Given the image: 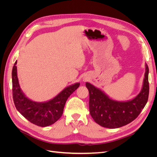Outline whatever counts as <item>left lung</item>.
Returning a JSON list of instances; mask_svg holds the SVG:
<instances>
[{
	"label": "left lung",
	"mask_w": 157,
	"mask_h": 157,
	"mask_svg": "<svg viewBox=\"0 0 157 157\" xmlns=\"http://www.w3.org/2000/svg\"><path fill=\"white\" fill-rule=\"evenodd\" d=\"M149 67L145 63V73L141 92L130 100L119 101L109 98L101 90L89 82L90 113L94 121L103 127L117 128L129 124L137 117L148 100Z\"/></svg>",
	"instance_id": "obj_1"
}]
</instances>
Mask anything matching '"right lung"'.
<instances>
[{
  "instance_id": "obj_1",
  "label": "right lung",
  "mask_w": 157,
  "mask_h": 157,
  "mask_svg": "<svg viewBox=\"0 0 157 157\" xmlns=\"http://www.w3.org/2000/svg\"><path fill=\"white\" fill-rule=\"evenodd\" d=\"M17 61L12 72L13 99L17 110L33 124L41 127L53 124L63 114L66 101L77 90L80 83L77 82L64 88L56 97L49 101L36 102L26 97L19 84L17 73Z\"/></svg>"
}]
</instances>
